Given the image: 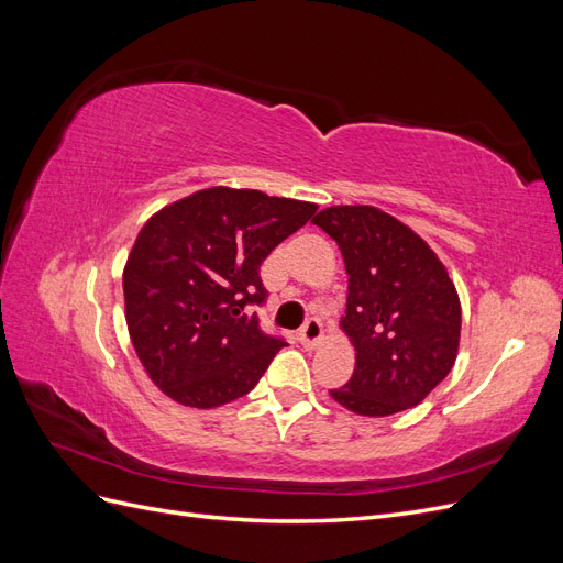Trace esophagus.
I'll return each instance as SVG.
<instances>
[{"mask_svg":"<svg viewBox=\"0 0 563 563\" xmlns=\"http://www.w3.org/2000/svg\"><path fill=\"white\" fill-rule=\"evenodd\" d=\"M298 338H300V343L305 345V347H317L319 343H321V338H323V327H321V321L319 319H308L302 323V329H300V333H298Z\"/></svg>","mask_w":563,"mask_h":563,"instance_id":"esophagus-1","label":"esophagus"}]
</instances>
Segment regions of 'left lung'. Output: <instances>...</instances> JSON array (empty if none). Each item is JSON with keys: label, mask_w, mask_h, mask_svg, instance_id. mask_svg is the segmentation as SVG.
<instances>
[{"label": "left lung", "mask_w": 563, "mask_h": 563, "mask_svg": "<svg viewBox=\"0 0 563 563\" xmlns=\"http://www.w3.org/2000/svg\"><path fill=\"white\" fill-rule=\"evenodd\" d=\"M312 223L343 253L354 345L352 378L331 397L356 416L418 406L449 376L460 343V300L428 242L376 207H329Z\"/></svg>", "instance_id": "obj_1"}]
</instances>
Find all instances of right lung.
<instances>
[{"label": "right lung", "mask_w": 563, "mask_h": 563, "mask_svg": "<svg viewBox=\"0 0 563 563\" xmlns=\"http://www.w3.org/2000/svg\"><path fill=\"white\" fill-rule=\"evenodd\" d=\"M317 203L209 187L168 203L135 236L124 267L135 354L166 397L216 408L244 397L286 343L249 305L267 296L261 265Z\"/></svg>", "instance_id": "obj_1"}]
</instances>
